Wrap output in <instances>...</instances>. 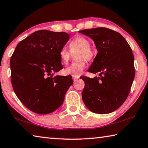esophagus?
I'll list each match as a JSON object with an SVG mask.
<instances>
[{
  "label": "esophagus",
  "instance_id": "34e87169",
  "mask_svg": "<svg viewBox=\"0 0 148 148\" xmlns=\"http://www.w3.org/2000/svg\"><path fill=\"white\" fill-rule=\"evenodd\" d=\"M72 78H73L74 82H76L77 80L79 78V76H73L72 77Z\"/></svg>",
  "mask_w": 148,
  "mask_h": 148
}]
</instances>
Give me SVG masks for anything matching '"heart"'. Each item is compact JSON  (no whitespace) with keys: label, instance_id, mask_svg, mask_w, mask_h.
Here are the masks:
<instances>
[{"label":"heart","instance_id":"1","mask_svg":"<svg viewBox=\"0 0 148 148\" xmlns=\"http://www.w3.org/2000/svg\"><path fill=\"white\" fill-rule=\"evenodd\" d=\"M71 52L78 50L77 53V62L73 63L64 70L66 74L71 75L72 76H79L82 73L85 67V60H90L95 56V50L90 47V41L83 36H77L72 40L70 42ZM71 51L63 47L60 50V57L62 63L66 64L68 62Z\"/></svg>","mask_w":148,"mask_h":148}]
</instances>
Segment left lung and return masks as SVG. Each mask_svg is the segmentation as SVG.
Segmentation results:
<instances>
[{
    "label": "left lung",
    "mask_w": 148,
    "mask_h": 148,
    "mask_svg": "<svg viewBox=\"0 0 148 148\" xmlns=\"http://www.w3.org/2000/svg\"><path fill=\"white\" fill-rule=\"evenodd\" d=\"M95 42L97 55L88 71L100 77L82 76L85 82L82 99L95 113L107 114L119 109L127 99L135 77L132 50L122 35L106 28L79 31Z\"/></svg>",
    "instance_id": "1"
}]
</instances>
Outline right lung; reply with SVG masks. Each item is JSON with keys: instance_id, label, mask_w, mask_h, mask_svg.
<instances>
[{"instance_id": "right-lung-1", "label": "right lung", "mask_w": 148, "mask_h": 148, "mask_svg": "<svg viewBox=\"0 0 148 148\" xmlns=\"http://www.w3.org/2000/svg\"><path fill=\"white\" fill-rule=\"evenodd\" d=\"M69 37L65 32H35L18 42L11 57L14 92L36 113L49 114L58 109L73 83L71 76H53L63 69L60 50Z\"/></svg>"}]
</instances>
